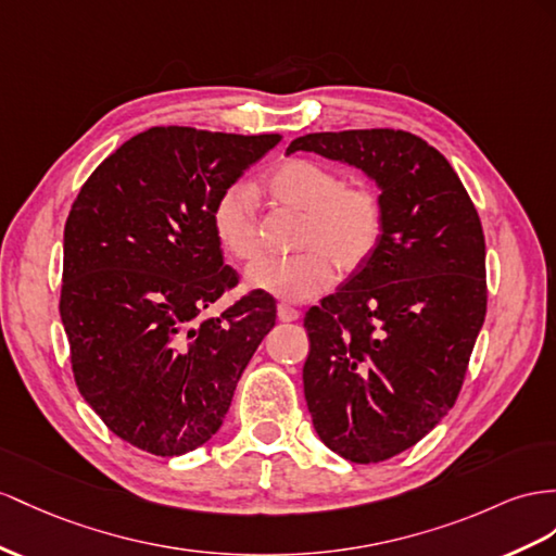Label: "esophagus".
Here are the masks:
<instances>
[{"mask_svg":"<svg viewBox=\"0 0 556 556\" xmlns=\"http://www.w3.org/2000/svg\"><path fill=\"white\" fill-rule=\"evenodd\" d=\"M277 317H279L281 321H298V319H301V312H298V309L291 307V305H287V303H281V305L277 307Z\"/></svg>","mask_w":556,"mask_h":556,"instance_id":"obj_1","label":"esophagus"}]
</instances>
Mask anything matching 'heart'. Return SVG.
Masks as SVG:
<instances>
[{
	"mask_svg": "<svg viewBox=\"0 0 556 556\" xmlns=\"http://www.w3.org/2000/svg\"><path fill=\"white\" fill-rule=\"evenodd\" d=\"M277 202L305 211L295 244L305 249L287 258H263L247 273V283L279 301L301 303L319 295L338 273H352L368 261L382 232L378 197L364 188H345L336 170L312 160H289L267 176ZM213 232L237 261L261 253L255 190L247 182L225 188L211 211Z\"/></svg>",
	"mask_w": 556,
	"mask_h": 556,
	"instance_id": "heart-1",
	"label": "heart"
}]
</instances>
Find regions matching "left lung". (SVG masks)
Returning <instances> with one entry per match:
<instances>
[{
	"mask_svg": "<svg viewBox=\"0 0 556 556\" xmlns=\"http://www.w3.org/2000/svg\"><path fill=\"white\" fill-rule=\"evenodd\" d=\"M291 152L362 168L380 190L376 251L305 315L303 386L326 446L352 463L388 460L458 400L486 317L477 208L446 156L408 131L307 134Z\"/></svg>",
	"mask_w": 556,
	"mask_h": 556,
	"instance_id": "1",
	"label": "left lung"
}]
</instances>
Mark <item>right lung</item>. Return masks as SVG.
I'll return each instance as SVG.
<instances>
[{
	"label": "right lung",
	"instance_id": "1",
	"mask_svg": "<svg viewBox=\"0 0 556 556\" xmlns=\"http://www.w3.org/2000/svg\"><path fill=\"white\" fill-rule=\"evenodd\" d=\"M281 136L152 126L79 190L65 223L61 319L77 388L112 432L154 455L220 430L237 382L273 331V295L237 287L213 232L218 194Z\"/></svg>",
	"mask_w": 556,
	"mask_h": 556
}]
</instances>
